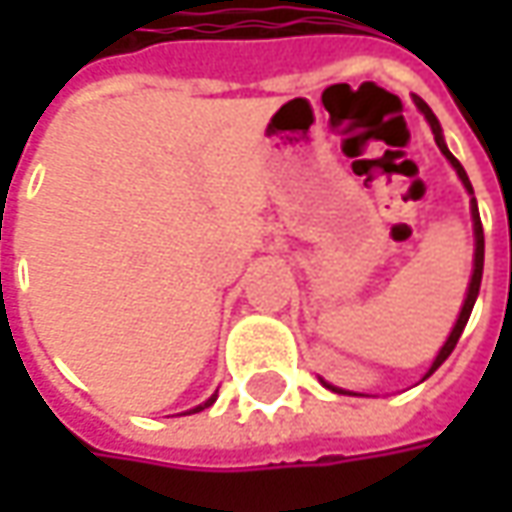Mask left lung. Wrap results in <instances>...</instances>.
<instances>
[{
	"label": "left lung",
	"mask_w": 512,
	"mask_h": 512,
	"mask_svg": "<svg viewBox=\"0 0 512 512\" xmlns=\"http://www.w3.org/2000/svg\"><path fill=\"white\" fill-rule=\"evenodd\" d=\"M413 102H416V108L422 110V116L427 119V125L433 130V139H436V145L439 150L444 153V159L450 162V168L456 170V176L462 179L464 190L470 193V216H473V239H476V250H473V276H470V285H467V293H464V305L459 310V319H456V325L450 330V336H447V342L442 344V350H439V356L433 359L430 364V370L424 373V379L427 376H433L439 367L444 364V359L453 353V347L459 342V336H462L464 325H467V319H470V313H473V305H476V299H479V287H482V270H484V230H482V219H479V205H476V196H473V185H470V179H467V173H464L462 162L447 150V142H444V133H442V125H439V119H436V113L427 108V102L419 99V96H413ZM319 382L325 384L327 390H333V393H344V396H362V393H353V390H342V387H336V384L325 382L322 376H319Z\"/></svg>",
	"instance_id": "1"
}]
</instances>
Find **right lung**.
I'll return each mask as SVG.
<instances>
[{
  "mask_svg": "<svg viewBox=\"0 0 512 512\" xmlns=\"http://www.w3.org/2000/svg\"><path fill=\"white\" fill-rule=\"evenodd\" d=\"M216 402V393H213V396H210V399H207V402H202V404H196V407H193V410H187V413H199V410H205V407H210V404Z\"/></svg>",
  "mask_w": 512,
  "mask_h": 512,
  "instance_id": "1",
  "label": "right lung"
}]
</instances>
